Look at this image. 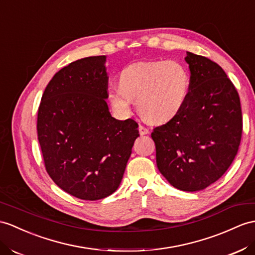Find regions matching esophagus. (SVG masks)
Returning a JSON list of instances; mask_svg holds the SVG:
<instances>
[{"mask_svg": "<svg viewBox=\"0 0 255 255\" xmlns=\"http://www.w3.org/2000/svg\"><path fill=\"white\" fill-rule=\"evenodd\" d=\"M138 131H139L140 135H147V134H149V129L147 128H145V127H142V126H139Z\"/></svg>", "mask_w": 255, "mask_h": 255, "instance_id": "obj_1", "label": "esophagus"}]
</instances>
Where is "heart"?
<instances>
[{
  "label": "heart",
  "instance_id": "b5f03b06",
  "mask_svg": "<svg viewBox=\"0 0 255 255\" xmlns=\"http://www.w3.org/2000/svg\"><path fill=\"white\" fill-rule=\"evenodd\" d=\"M190 91V76L175 60L136 63L119 74V88L108 91V102L117 114L131 113L132 99L148 122L163 124L184 108Z\"/></svg>",
  "mask_w": 255,
  "mask_h": 255
}]
</instances>
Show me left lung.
<instances>
[{"label": "left lung", "mask_w": 255, "mask_h": 255, "mask_svg": "<svg viewBox=\"0 0 255 255\" xmlns=\"http://www.w3.org/2000/svg\"><path fill=\"white\" fill-rule=\"evenodd\" d=\"M190 91L174 119L154 128L157 166L173 187L207 188L227 171L242 133L240 98L225 71L214 61L187 52Z\"/></svg>", "instance_id": "left-lung-1"}]
</instances>
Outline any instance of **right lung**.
<instances>
[{
	"mask_svg": "<svg viewBox=\"0 0 255 255\" xmlns=\"http://www.w3.org/2000/svg\"><path fill=\"white\" fill-rule=\"evenodd\" d=\"M105 63V55L92 56L55 73L38 113V138L48 175L82 200L114 194L139 136L134 120H117L109 113Z\"/></svg>",
	"mask_w": 255,
	"mask_h": 255,
	"instance_id": "add662e5",
	"label": "right lung"
}]
</instances>
